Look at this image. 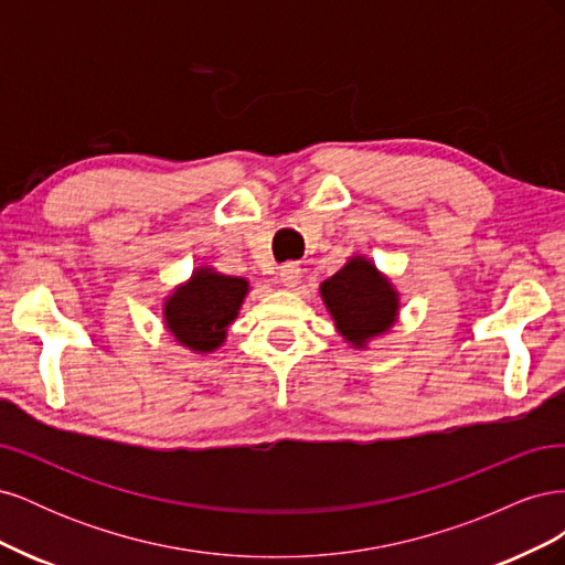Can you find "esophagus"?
<instances>
[{
	"label": "esophagus",
	"instance_id": "esophagus-1",
	"mask_svg": "<svg viewBox=\"0 0 565 565\" xmlns=\"http://www.w3.org/2000/svg\"><path fill=\"white\" fill-rule=\"evenodd\" d=\"M278 278L285 287H297L299 285V278H301V268L297 262H287L280 266L278 270Z\"/></svg>",
	"mask_w": 565,
	"mask_h": 565
}]
</instances>
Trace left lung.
Listing matches in <instances>:
<instances>
[{
  "instance_id": "8db88e82",
  "label": "left lung",
  "mask_w": 565,
  "mask_h": 565,
  "mask_svg": "<svg viewBox=\"0 0 565 565\" xmlns=\"http://www.w3.org/2000/svg\"><path fill=\"white\" fill-rule=\"evenodd\" d=\"M339 332L353 347H365L370 337L386 332L398 313V299L386 278L363 256H355L320 285Z\"/></svg>"
}]
</instances>
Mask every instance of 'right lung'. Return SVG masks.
Segmentation results:
<instances>
[{"label": "right lung", "mask_w": 565, "mask_h": 565, "mask_svg": "<svg viewBox=\"0 0 565 565\" xmlns=\"http://www.w3.org/2000/svg\"><path fill=\"white\" fill-rule=\"evenodd\" d=\"M245 295L247 280L200 268L191 282L167 299V328L188 349L214 351L226 339V328L237 318Z\"/></svg>", "instance_id": "right-lung-1"}]
</instances>
